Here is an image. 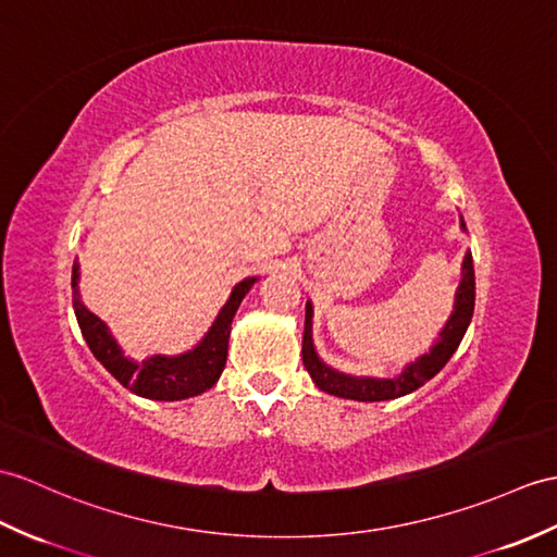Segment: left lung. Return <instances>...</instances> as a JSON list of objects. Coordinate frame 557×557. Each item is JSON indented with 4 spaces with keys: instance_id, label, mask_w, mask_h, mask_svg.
<instances>
[{
    "instance_id": "8db88e82",
    "label": "left lung",
    "mask_w": 557,
    "mask_h": 557,
    "mask_svg": "<svg viewBox=\"0 0 557 557\" xmlns=\"http://www.w3.org/2000/svg\"><path fill=\"white\" fill-rule=\"evenodd\" d=\"M472 313H474V265H472V253H468L462 263V280L456 294L454 315H450L446 327L442 330V334H438V342L434 344L432 351L418 358L416 363H410L404 372L398 374V377L394 380L351 377V374H342L337 370L327 368L325 363H320V358L315 356V348H313V339H310V315H313L310 304H306V327H304V351H301L304 366L320 389L334 396L354 398V400H389V398L406 396L410 392H416L418 386H422L426 380H432L434 374L448 363L450 356H454L456 348L460 346L465 332H468Z\"/></svg>"
}]
</instances>
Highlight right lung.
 Wrapping results in <instances>:
<instances>
[{
  "label": "right lung",
  "mask_w": 557,
  "mask_h": 557,
  "mask_svg": "<svg viewBox=\"0 0 557 557\" xmlns=\"http://www.w3.org/2000/svg\"><path fill=\"white\" fill-rule=\"evenodd\" d=\"M77 261L73 263V308L77 325H81L83 337L89 346V351L95 354L99 363L107 368L115 380H119L127 389L135 392L141 398H153V400H183L189 396H197L218 382L220 372L225 368L227 360V339H230V327L232 318H235L237 308L244 296L251 289L256 277L242 280L235 289H232L227 304L220 310L215 318L213 327L209 334L191 348V351L183 356H151L141 363L135 360H127L119 344L113 342L107 325L83 306L81 294H77Z\"/></svg>",
  "instance_id": "1"
}]
</instances>
